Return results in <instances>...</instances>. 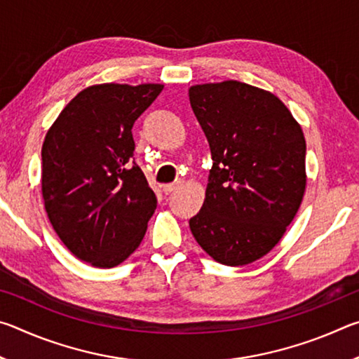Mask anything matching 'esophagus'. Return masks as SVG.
I'll return each instance as SVG.
<instances>
[{
    "label": "esophagus",
    "mask_w": 359,
    "mask_h": 359,
    "mask_svg": "<svg viewBox=\"0 0 359 359\" xmlns=\"http://www.w3.org/2000/svg\"><path fill=\"white\" fill-rule=\"evenodd\" d=\"M180 187V182H175V184H168V185H163V191H165V194H169L177 190V188Z\"/></svg>",
    "instance_id": "obj_1"
}]
</instances>
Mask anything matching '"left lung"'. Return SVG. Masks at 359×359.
I'll return each instance as SVG.
<instances>
[{"instance_id": "1", "label": "left lung", "mask_w": 359, "mask_h": 359, "mask_svg": "<svg viewBox=\"0 0 359 359\" xmlns=\"http://www.w3.org/2000/svg\"><path fill=\"white\" fill-rule=\"evenodd\" d=\"M188 96L214 161L190 229L218 263L250 264L280 242L299 210L302 128L274 93L239 81L193 85Z\"/></svg>"}]
</instances>
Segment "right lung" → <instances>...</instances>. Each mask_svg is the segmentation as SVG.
Instances as JSON below:
<instances>
[{"mask_svg":"<svg viewBox=\"0 0 359 359\" xmlns=\"http://www.w3.org/2000/svg\"><path fill=\"white\" fill-rule=\"evenodd\" d=\"M161 83H98L79 92L42 144L41 188L53 229L76 258L115 267L141 244L156 196L136 165L133 125Z\"/></svg>","mask_w":359,"mask_h":359,"instance_id":"1","label":"right lung"}]
</instances>
